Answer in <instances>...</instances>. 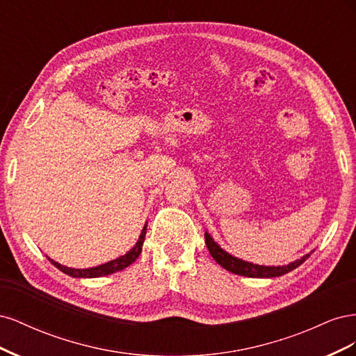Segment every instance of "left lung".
I'll use <instances>...</instances> for the list:
<instances>
[{
	"label": "left lung",
	"instance_id": "left-lung-1",
	"mask_svg": "<svg viewBox=\"0 0 356 356\" xmlns=\"http://www.w3.org/2000/svg\"><path fill=\"white\" fill-rule=\"evenodd\" d=\"M204 243H207L209 254L212 258L217 261L221 267H224L225 270H229L234 275H241V276H248V277H276V276H282L291 270H294L300 264H303L310 254H306L305 257H301L300 260H296L289 264L285 266H258L250 261H243L241 258H236L232 254L225 252L222 248L215 243V241L211 238L209 233H204Z\"/></svg>",
	"mask_w": 356,
	"mask_h": 356
}]
</instances>
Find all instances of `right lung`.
<instances>
[{"mask_svg":"<svg viewBox=\"0 0 356 356\" xmlns=\"http://www.w3.org/2000/svg\"><path fill=\"white\" fill-rule=\"evenodd\" d=\"M145 233H147V224L144 225V229L141 232V236H139L136 245L132 248L131 251H129L124 255H122V257L115 258V260H113V261H108V263L101 264V266H96V267H90V268H71V267L59 264L58 261H53L51 258H49V260H50V263L53 266H55L56 268H59L60 272H63L65 275H70L72 277H101V276H106V275L115 273L118 270H123V268H126L127 266H131L136 260V258L139 257V254H141V251H143V243H144V239H145Z\"/></svg>","mask_w":356,"mask_h":356,"instance_id":"1","label":"right lung"}]
</instances>
